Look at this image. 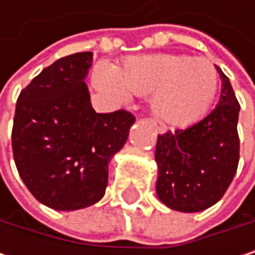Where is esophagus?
<instances>
[{
	"instance_id": "obj_1",
	"label": "esophagus",
	"mask_w": 255,
	"mask_h": 255,
	"mask_svg": "<svg viewBox=\"0 0 255 255\" xmlns=\"http://www.w3.org/2000/svg\"><path fill=\"white\" fill-rule=\"evenodd\" d=\"M146 121L150 124V127L155 128V131H156V132H161V134H162V132H165V127H164L159 121H156V120H153V118H147Z\"/></svg>"
}]
</instances>
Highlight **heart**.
<instances>
[{
  "label": "heart",
  "instance_id": "obj_1",
  "mask_svg": "<svg viewBox=\"0 0 255 255\" xmlns=\"http://www.w3.org/2000/svg\"><path fill=\"white\" fill-rule=\"evenodd\" d=\"M97 84L117 99L152 93L156 117L183 127L207 114L217 94L219 74L204 57L159 53L129 57L112 72L100 69Z\"/></svg>",
  "mask_w": 255,
  "mask_h": 255
}]
</instances>
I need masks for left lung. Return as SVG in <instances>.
<instances>
[{
	"label": "left lung",
	"mask_w": 255,
	"mask_h": 255,
	"mask_svg": "<svg viewBox=\"0 0 255 255\" xmlns=\"http://www.w3.org/2000/svg\"><path fill=\"white\" fill-rule=\"evenodd\" d=\"M222 78L219 105L199 123L158 135L156 193L171 210L198 213L226 193L239 162V103L229 78Z\"/></svg>",
	"instance_id": "8db88e82"
}]
</instances>
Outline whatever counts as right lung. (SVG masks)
Returning a JSON list of instances; mask_svg holds the SVG:
<instances>
[{
    "label": "right lung",
    "mask_w": 255,
    "mask_h": 255,
    "mask_svg": "<svg viewBox=\"0 0 255 255\" xmlns=\"http://www.w3.org/2000/svg\"><path fill=\"white\" fill-rule=\"evenodd\" d=\"M93 53L56 60L20 91L11 131L13 156L29 192L57 211L99 202L108 167L135 118L127 111L97 114L84 79Z\"/></svg>",
    "instance_id": "right-lung-1"
}]
</instances>
